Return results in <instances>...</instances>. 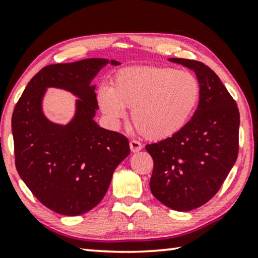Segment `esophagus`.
<instances>
[{
	"mask_svg": "<svg viewBox=\"0 0 258 258\" xmlns=\"http://www.w3.org/2000/svg\"><path fill=\"white\" fill-rule=\"evenodd\" d=\"M141 149H142V144H141V142L136 140L130 141V150H132L133 153H137V151H140Z\"/></svg>",
	"mask_w": 258,
	"mask_h": 258,
	"instance_id": "esophagus-1",
	"label": "esophagus"
}]
</instances>
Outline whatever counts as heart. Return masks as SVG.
Masks as SVG:
<instances>
[{
  "label": "heart",
  "mask_w": 258,
  "mask_h": 258,
  "mask_svg": "<svg viewBox=\"0 0 258 258\" xmlns=\"http://www.w3.org/2000/svg\"><path fill=\"white\" fill-rule=\"evenodd\" d=\"M201 87L188 70L167 67H130L112 76L110 88L101 87L97 102L112 123L133 109L132 119L149 140L171 137L186 125L199 104Z\"/></svg>",
  "instance_id": "obj_1"
}]
</instances>
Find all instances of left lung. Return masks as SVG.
Listing matches in <instances>:
<instances>
[{
	"mask_svg": "<svg viewBox=\"0 0 258 258\" xmlns=\"http://www.w3.org/2000/svg\"><path fill=\"white\" fill-rule=\"evenodd\" d=\"M169 61L196 73L201 96L181 132L146 146L154 161L150 190L164 206L190 211L216 195L237 160L239 111L209 67L195 59Z\"/></svg>",
	"mask_w": 258,
	"mask_h": 258,
	"instance_id": "left-lung-1",
	"label": "left lung"
}]
</instances>
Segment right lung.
Wrapping results in <instances>:
<instances>
[{"label":"right lung","instance_id":"obj_1","mask_svg":"<svg viewBox=\"0 0 258 258\" xmlns=\"http://www.w3.org/2000/svg\"><path fill=\"white\" fill-rule=\"evenodd\" d=\"M108 63L119 64L114 59L87 58L44 67L28 83L13 112L17 172L43 206L66 216L96 207L116 167L130 154L124 135L94 121L98 104L90 83ZM50 86L80 97L68 125L50 122L41 111V98Z\"/></svg>","mask_w":258,"mask_h":258}]
</instances>
